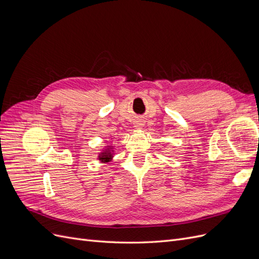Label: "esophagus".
I'll use <instances>...</instances> for the list:
<instances>
[{"instance_id": "1", "label": "esophagus", "mask_w": 259, "mask_h": 259, "mask_svg": "<svg viewBox=\"0 0 259 259\" xmlns=\"http://www.w3.org/2000/svg\"><path fill=\"white\" fill-rule=\"evenodd\" d=\"M143 125H144V123H143L142 121H136L135 124H134V126H135L136 128H142Z\"/></svg>"}]
</instances>
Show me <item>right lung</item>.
<instances>
[{
    "label": "right lung",
    "instance_id": "1",
    "mask_svg": "<svg viewBox=\"0 0 259 259\" xmlns=\"http://www.w3.org/2000/svg\"><path fill=\"white\" fill-rule=\"evenodd\" d=\"M113 151H111V147L108 146L105 150H103V152H100L98 159L101 161V162H110L113 158Z\"/></svg>",
    "mask_w": 259,
    "mask_h": 259
}]
</instances>
